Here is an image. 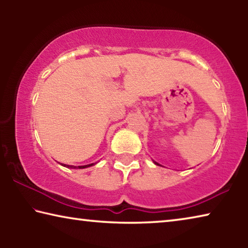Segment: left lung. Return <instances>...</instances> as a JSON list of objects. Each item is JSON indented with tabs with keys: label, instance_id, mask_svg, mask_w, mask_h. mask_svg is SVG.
Returning <instances> with one entry per match:
<instances>
[{
	"label": "left lung",
	"instance_id": "1",
	"mask_svg": "<svg viewBox=\"0 0 248 248\" xmlns=\"http://www.w3.org/2000/svg\"><path fill=\"white\" fill-rule=\"evenodd\" d=\"M155 164H157V163H155ZM157 165H158V164H157Z\"/></svg>",
	"mask_w": 248,
	"mask_h": 248
}]
</instances>
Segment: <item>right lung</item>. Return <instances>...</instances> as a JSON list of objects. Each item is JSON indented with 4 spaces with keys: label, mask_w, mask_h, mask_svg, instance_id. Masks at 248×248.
I'll return each instance as SVG.
<instances>
[{
    "label": "right lung",
    "mask_w": 248,
    "mask_h": 248,
    "mask_svg": "<svg viewBox=\"0 0 248 248\" xmlns=\"http://www.w3.org/2000/svg\"><path fill=\"white\" fill-rule=\"evenodd\" d=\"M61 165H63V166H65V167H69V169H85V167H90V166H92V165H94V163H93V164L84 165V166H78V167L72 166V165H66V164H61Z\"/></svg>",
    "instance_id": "right-lung-1"
}]
</instances>
